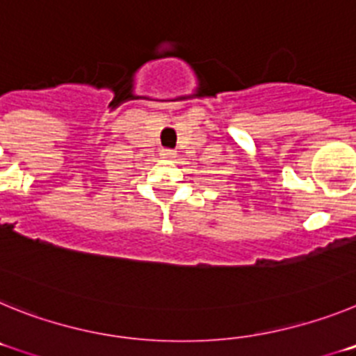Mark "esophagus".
<instances>
[{
	"label": "esophagus",
	"mask_w": 356,
	"mask_h": 356,
	"mask_svg": "<svg viewBox=\"0 0 356 356\" xmlns=\"http://www.w3.org/2000/svg\"><path fill=\"white\" fill-rule=\"evenodd\" d=\"M160 156H162V159H172V156H175V151H172V149H162V151H160Z\"/></svg>",
	"instance_id": "obj_1"
}]
</instances>
